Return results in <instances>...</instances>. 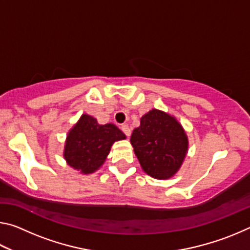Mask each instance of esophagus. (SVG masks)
Returning <instances> with one entry per match:
<instances>
[{
  "label": "esophagus",
  "instance_id": "obj_1",
  "mask_svg": "<svg viewBox=\"0 0 250 250\" xmlns=\"http://www.w3.org/2000/svg\"><path fill=\"white\" fill-rule=\"evenodd\" d=\"M121 130H122V132H124L128 138L131 135V130H130V128H129V125H121Z\"/></svg>",
  "mask_w": 250,
  "mask_h": 250
}]
</instances>
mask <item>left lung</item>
<instances>
[{
	"label": "left lung",
	"mask_w": 250,
	"mask_h": 250,
	"mask_svg": "<svg viewBox=\"0 0 250 250\" xmlns=\"http://www.w3.org/2000/svg\"><path fill=\"white\" fill-rule=\"evenodd\" d=\"M142 170L158 180L170 179L180 170L188 140L174 117L152 109L141 118L130 139Z\"/></svg>",
	"instance_id": "obj_1"
}]
</instances>
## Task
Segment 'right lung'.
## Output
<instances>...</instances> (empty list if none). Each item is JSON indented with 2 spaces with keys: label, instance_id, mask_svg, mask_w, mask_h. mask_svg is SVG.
<instances>
[{
  "label": "right lung",
  "instance_id": "obj_1",
  "mask_svg": "<svg viewBox=\"0 0 250 250\" xmlns=\"http://www.w3.org/2000/svg\"><path fill=\"white\" fill-rule=\"evenodd\" d=\"M125 139V133L113 124L99 125L84 113L67 134L64 158L82 174H90L103 166L113 143Z\"/></svg>",
  "mask_w": 250,
  "mask_h": 250
}]
</instances>
